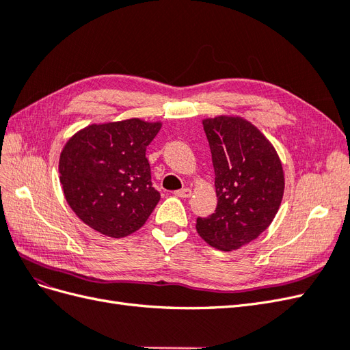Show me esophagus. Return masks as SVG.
I'll use <instances>...</instances> for the list:
<instances>
[{
    "label": "esophagus",
    "instance_id": "esophagus-1",
    "mask_svg": "<svg viewBox=\"0 0 350 350\" xmlns=\"http://www.w3.org/2000/svg\"><path fill=\"white\" fill-rule=\"evenodd\" d=\"M176 197H181V198H189L191 197V189L189 188H181V189H178V191H175L174 193Z\"/></svg>",
    "mask_w": 350,
    "mask_h": 350
}]
</instances>
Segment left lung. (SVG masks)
Instances as JSON below:
<instances>
[{"mask_svg": "<svg viewBox=\"0 0 350 350\" xmlns=\"http://www.w3.org/2000/svg\"><path fill=\"white\" fill-rule=\"evenodd\" d=\"M215 169V213L197 217L211 247L232 251L266 230L282 203L284 178L276 150L251 122L232 116L203 121Z\"/></svg>", "mask_w": 350, "mask_h": 350, "instance_id": "8db88e82", "label": "left lung"}]
</instances>
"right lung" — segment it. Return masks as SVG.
<instances>
[{
    "instance_id": "1",
    "label": "right lung",
    "mask_w": 350,
    "mask_h": 350,
    "mask_svg": "<svg viewBox=\"0 0 350 350\" xmlns=\"http://www.w3.org/2000/svg\"><path fill=\"white\" fill-rule=\"evenodd\" d=\"M159 130V122L134 118L89 125L68 140L59 157V181L84 224L112 238L146 224L161 200L146 157Z\"/></svg>"
}]
</instances>
